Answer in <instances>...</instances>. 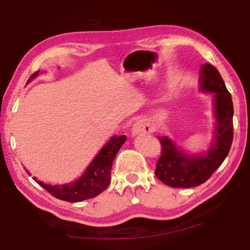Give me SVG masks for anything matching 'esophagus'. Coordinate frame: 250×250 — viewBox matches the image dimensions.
I'll use <instances>...</instances> for the list:
<instances>
[{
  "mask_svg": "<svg viewBox=\"0 0 250 250\" xmlns=\"http://www.w3.org/2000/svg\"><path fill=\"white\" fill-rule=\"evenodd\" d=\"M150 132H152L151 125L143 120H138L137 122H134V125H132V135H139Z\"/></svg>",
  "mask_w": 250,
  "mask_h": 250,
  "instance_id": "34e87169",
  "label": "esophagus"
}]
</instances>
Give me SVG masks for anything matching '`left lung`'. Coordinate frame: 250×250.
<instances>
[{
  "label": "left lung",
  "mask_w": 250,
  "mask_h": 250,
  "mask_svg": "<svg viewBox=\"0 0 250 250\" xmlns=\"http://www.w3.org/2000/svg\"><path fill=\"white\" fill-rule=\"evenodd\" d=\"M201 89L214 94V110L216 126L215 140L208 151L202 154H186L177 149L175 143L167 137H160L162 146L156 163L155 176L171 188H186L201 185L222 166L230 150L234 126V107L229 91L221 74L213 65L201 67Z\"/></svg>",
  "instance_id": "1"
}]
</instances>
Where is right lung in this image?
<instances>
[{
  "mask_svg": "<svg viewBox=\"0 0 250 250\" xmlns=\"http://www.w3.org/2000/svg\"><path fill=\"white\" fill-rule=\"evenodd\" d=\"M40 71V70H39ZM39 71H35L28 79V83L32 79L37 77ZM126 140L125 135L112 137L111 140L100 150L95 156L92 162L87 167L83 174L74 183L65 185H48L43 182L37 181L33 177L42 188H45L49 194L58 200L66 202H80L92 198L104 192L111 181V167L118 151Z\"/></svg>",
  "mask_w": 250,
  "mask_h": 250,
  "instance_id": "right-lung-1",
  "label": "right lung"
}]
</instances>
